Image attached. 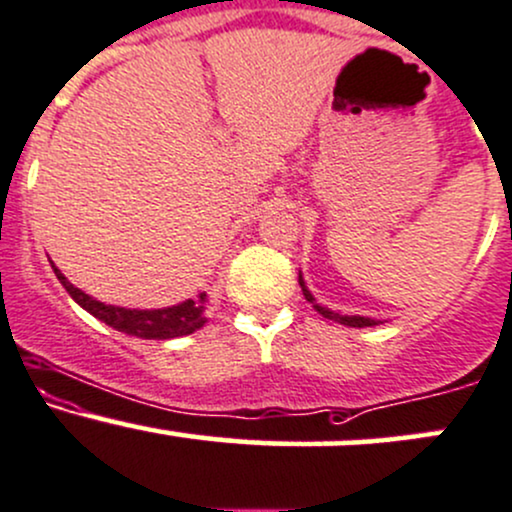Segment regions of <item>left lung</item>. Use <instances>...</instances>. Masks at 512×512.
Instances as JSON below:
<instances>
[{"label":"left lung","instance_id":"left-lung-1","mask_svg":"<svg viewBox=\"0 0 512 512\" xmlns=\"http://www.w3.org/2000/svg\"><path fill=\"white\" fill-rule=\"evenodd\" d=\"M299 284H301L303 296H306V301L311 303V306L316 308V311H318L323 318L335 320V323L347 325V328H372V325H379V323H381V320L369 318V316H340V313H335V311H330V308L320 306V303L316 301V296H313L311 291H308V286H306V282H303V274H301V272H299Z\"/></svg>","mask_w":512,"mask_h":512}]
</instances>
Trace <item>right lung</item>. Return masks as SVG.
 Returning <instances> with one entry per match:
<instances>
[{"label": "right lung", "instance_id": "add662e5", "mask_svg": "<svg viewBox=\"0 0 512 512\" xmlns=\"http://www.w3.org/2000/svg\"><path fill=\"white\" fill-rule=\"evenodd\" d=\"M50 267H53L58 282L65 286V291L75 299V303H80L84 311L92 313L94 318L111 325V328L119 330V333L136 335V338L143 340H172L182 338V335H192L194 330H199L201 325L206 323V306H209L206 291H201L196 299L177 303V306L123 308L92 299V296L84 294L82 289H77L75 284L67 282V277L55 267V262H50Z\"/></svg>", "mask_w": 512, "mask_h": 512}]
</instances>
